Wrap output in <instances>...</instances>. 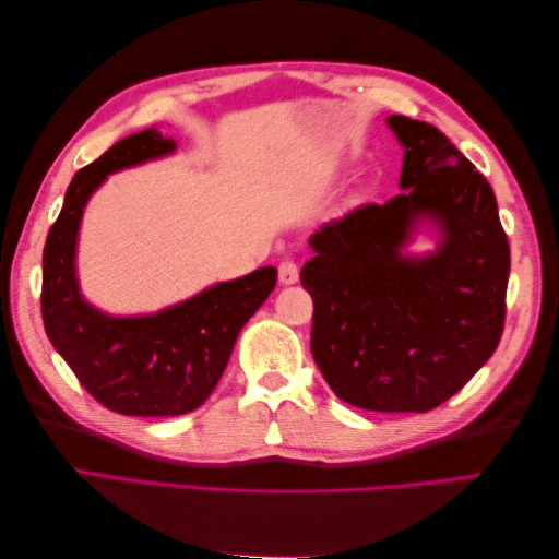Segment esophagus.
Here are the masks:
<instances>
[{
	"label": "esophagus",
	"instance_id": "1",
	"mask_svg": "<svg viewBox=\"0 0 559 559\" xmlns=\"http://www.w3.org/2000/svg\"><path fill=\"white\" fill-rule=\"evenodd\" d=\"M280 284H296L298 282V265L292 259H284L277 267Z\"/></svg>",
	"mask_w": 559,
	"mask_h": 559
}]
</instances>
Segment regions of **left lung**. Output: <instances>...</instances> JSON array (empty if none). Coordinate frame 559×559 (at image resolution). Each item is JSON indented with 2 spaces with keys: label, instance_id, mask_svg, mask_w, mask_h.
Returning <instances> with one entry per match:
<instances>
[{
  "label": "left lung",
  "instance_id": "8db88e82",
  "mask_svg": "<svg viewBox=\"0 0 559 559\" xmlns=\"http://www.w3.org/2000/svg\"><path fill=\"white\" fill-rule=\"evenodd\" d=\"M403 151V193L321 226L302 265L312 357L337 399L364 411L427 413L492 357L506 321L511 247L492 186L445 134L389 116ZM429 217L442 245L403 258Z\"/></svg>",
  "mask_w": 559,
  "mask_h": 559
}]
</instances>
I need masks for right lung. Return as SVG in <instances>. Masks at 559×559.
Wrapping results in <instances>:
<instances>
[{
    "label": "right lung",
    "instance_id": "1",
    "mask_svg": "<svg viewBox=\"0 0 559 559\" xmlns=\"http://www.w3.org/2000/svg\"><path fill=\"white\" fill-rule=\"evenodd\" d=\"M173 151L175 142L156 128L116 142L74 175L44 247L41 317L48 341L83 389L121 415H183L205 403L238 333L277 284V270L265 265L146 317H109L83 300L74 253L91 193L107 175Z\"/></svg>",
    "mask_w": 559,
    "mask_h": 559
}]
</instances>
